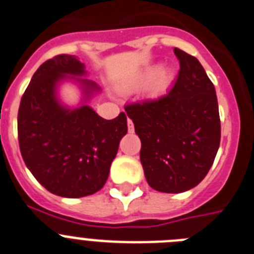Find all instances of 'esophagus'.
Masks as SVG:
<instances>
[{
  "label": "esophagus",
  "instance_id": "obj_1",
  "mask_svg": "<svg viewBox=\"0 0 254 254\" xmlns=\"http://www.w3.org/2000/svg\"><path fill=\"white\" fill-rule=\"evenodd\" d=\"M127 127H128V132H133V123L131 119H127Z\"/></svg>",
  "mask_w": 254,
  "mask_h": 254
}]
</instances>
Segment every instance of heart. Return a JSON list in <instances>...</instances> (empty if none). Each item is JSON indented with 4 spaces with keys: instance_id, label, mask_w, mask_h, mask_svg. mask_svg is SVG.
I'll list each match as a JSON object with an SVG mask.
<instances>
[{
    "instance_id": "b5f03b06",
    "label": "heart",
    "mask_w": 254,
    "mask_h": 254,
    "mask_svg": "<svg viewBox=\"0 0 254 254\" xmlns=\"http://www.w3.org/2000/svg\"><path fill=\"white\" fill-rule=\"evenodd\" d=\"M150 80V84L146 89V96L149 98H158L166 93L174 81V71L170 67H161L154 74V70H150L141 77V83Z\"/></svg>"
}]
</instances>
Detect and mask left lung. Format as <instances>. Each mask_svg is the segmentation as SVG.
<instances>
[{
    "instance_id": "left-lung-1",
    "label": "left lung",
    "mask_w": 254,
    "mask_h": 254,
    "mask_svg": "<svg viewBox=\"0 0 254 254\" xmlns=\"http://www.w3.org/2000/svg\"><path fill=\"white\" fill-rule=\"evenodd\" d=\"M179 74L169 93L126 106L141 140V161L153 190L180 193L206 177L221 142L214 85L196 57L175 48Z\"/></svg>"
}]
</instances>
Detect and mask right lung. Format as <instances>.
I'll list each match as a JSON object with an SVG mask.
<instances>
[{"instance_id": "right-lung-1", "label": "right lung", "mask_w": 254, "mask_h": 254, "mask_svg": "<svg viewBox=\"0 0 254 254\" xmlns=\"http://www.w3.org/2000/svg\"><path fill=\"white\" fill-rule=\"evenodd\" d=\"M85 72L74 56L48 60L33 74L19 106L18 139L24 163L43 187L62 197H84L101 190L127 133L125 113L108 121L85 104L76 109L61 104L57 87L64 79L81 85L84 101L100 91L94 81L81 77Z\"/></svg>"}]
</instances>
